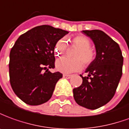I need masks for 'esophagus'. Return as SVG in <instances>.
Here are the masks:
<instances>
[{"mask_svg":"<svg viewBox=\"0 0 129 129\" xmlns=\"http://www.w3.org/2000/svg\"><path fill=\"white\" fill-rule=\"evenodd\" d=\"M63 77L64 78H67V79H69V78H70L72 77V75L63 74Z\"/></svg>","mask_w":129,"mask_h":129,"instance_id":"1","label":"esophagus"}]
</instances>
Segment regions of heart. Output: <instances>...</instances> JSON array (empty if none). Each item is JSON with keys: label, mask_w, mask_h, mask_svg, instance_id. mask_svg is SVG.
Wrapping results in <instances>:
<instances>
[{"label": "heart", "mask_w": 129, "mask_h": 129, "mask_svg": "<svg viewBox=\"0 0 129 129\" xmlns=\"http://www.w3.org/2000/svg\"><path fill=\"white\" fill-rule=\"evenodd\" d=\"M72 42L78 47V50L75 54V57L77 58L69 59L62 57L57 59L55 62L56 69L59 72L64 74L78 72L83 67V61L85 64H89L95 58V52L90 47L91 42L88 37L79 35L73 37ZM66 46L67 44L64 40H59L55 44V51L56 54H62L66 48Z\"/></svg>", "instance_id": "heart-1"}]
</instances>
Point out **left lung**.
Returning a JSON list of instances; mask_svg holds the SVG:
<instances>
[{
    "label": "left lung",
    "instance_id": "obj_1",
    "mask_svg": "<svg viewBox=\"0 0 129 129\" xmlns=\"http://www.w3.org/2000/svg\"><path fill=\"white\" fill-rule=\"evenodd\" d=\"M95 45L96 57L85 69L87 76L80 75L83 83L73 89L78 105L94 110L108 103L115 95L122 75L123 56L117 43L99 30H83Z\"/></svg>",
    "mask_w": 129,
    "mask_h": 129
}]
</instances>
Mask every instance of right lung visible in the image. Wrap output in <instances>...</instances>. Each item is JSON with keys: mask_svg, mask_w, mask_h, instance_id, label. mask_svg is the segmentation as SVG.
I'll return each instance as SVG.
<instances>
[{"mask_svg": "<svg viewBox=\"0 0 129 129\" xmlns=\"http://www.w3.org/2000/svg\"><path fill=\"white\" fill-rule=\"evenodd\" d=\"M68 33L51 25H40L16 41L10 53V81L14 92L24 103L37 106L51 98L62 77L60 72L49 71L55 67V46Z\"/></svg>", "mask_w": 129, "mask_h": 129, "instance_id": "add662e5", "label": "right lung"}]
</instances>
